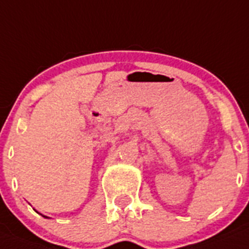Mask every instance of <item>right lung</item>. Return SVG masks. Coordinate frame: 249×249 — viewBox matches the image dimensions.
<instances>
[{"label": "right lung", "instance_id": "obj_1", "mask_svg": "<svg viewBox=\"0 0 249 249\" xmlns=\"http://www.w3.org/2000/svg\"><path fill=\"white\" fill-rule=\"evenodd\" d=\"M42 216H44V215H42ZM44 217H47V216H44Z\"/></svg>", "mask_w": 249, "mask_h": 249}]
</instances>
